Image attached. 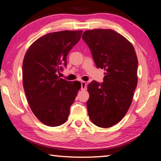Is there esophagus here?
I'll return each instance as SVG.
<instances>
[{
  "mask_svg": "<svg viewBox=\"0 0 161 161\" xmlns=\"http://www.w3.org/2000/svg\"><path fill=\"white\" fill-rule=\"evenodd\" d=\"M86 89V81H81V90H84Z\"/></svg>",
  "mask_w": 161,
  "mask_h": 161,
  "instance_id": "34e87169",
  "label": "esophagus"
}]
</instances>
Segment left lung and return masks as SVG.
<instances>
[{"label": "left lung", "instance_id": "8db88e82", "mask_svg": "<svg viewBox=\"0 0 161 161\" xmlns=\"http://www.w3.org/2000/svg\"><path fill=\"white\" fill-rule=\"evenodd\" d=\"M81 37L97 67L105 71L102 83L88 84L89 116L97 126L111 127L124 118L131 104L138 82L136 52L129 40L113 30H90Z\"/></svg>", "mask_w": 161, "mask_h": 161}]
</instances>
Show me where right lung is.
<instances>
[{
    "label": "right lung",
    "mask_w": 161,
    "mask_h": 161,
    "mask_svg": "<svg viewBox=\"0 0 161 161\" xmlns=\"http://www.w3.org/2000/svg\"><path fill=\"white\" fill-rule=\"evenodd\" d=\"M82 31H59L45 35L26 52L23 81L28 103L35 116L48 126L67 121L81 83L58 77L67 67V56L80 41Z\"/></svg>",
    "instance_id": "obj_1"
}]
</instances>
